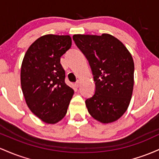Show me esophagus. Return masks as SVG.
Masks as SVG:
<instances>
[{
  "label": "esophagus",
  "mask_w": 159,
  "mask_h": 159,
  "mask_svg": "<svg viewBox=\"0 0 159 159\" xmlns=\"http://www.w3.org/2000/svg\"><path fill=\"white\" fill-rule=\"evenodd\" d=\"M80 82L78 80V81H76V83H75V86L78 88V87H80Z\"/></svg>",
  "instance_id": "esophagus-1"
}]
</instances>
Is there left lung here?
I'll return each mask as SVG.
<instances>
[{"label":"left lung","instance_id":"1","mask_svg":"<svg viewBox=\"0 0 159 159\" xmlns=\"http://www.w3.org/2000/svg\"><path fill=\"white\" fill-rule=\"evenodd\" d=\"M73 39L88 59L95 83L94 95L85 101L89 114L103 124L118 120L132 96L134 64L131 53L109 34H74Z\"/></svg>","mask_w":159,"mask_h":159}]
</instances>
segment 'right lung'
Instances as JSON below:
<instances>
[{"mask_svg": "<svg viewBox=\"0 0 159 159\" xmlns=\"http://www.w3.org/2000/svg\"><path fill=\"white\" fill-rule=\"evenodd\" d=\"M71 44L69 35H43L29 46L23 58V95L32 113L47 124H56L65 116L74 94L65 83V71L60 63Z\"/></svg>", "mask_w": 159, "mask_h": 159, "instance_id": "add662e5", "label": "right lung"}]
</instances>
